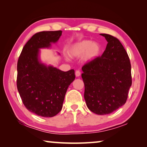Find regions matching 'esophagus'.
I'll return each mask as SVG.
<instances>
[{
    "label": "esophagus",
    "mask_w": 147,
    "mask_h": 147,
    "mask_svg": "<svg viewBox=\"0 0 147 147\" xmlns=\"http://www.w3.org/2000/svg\"><path fill=\"white\" fill-rule=\"evenodd\" d=\"M80 74H81V73H80V71L79 70H77V71H76V72H75V75H76V76H80Z\"/></svg>",
    "instance_id": "34e87169"
}]
</instances>
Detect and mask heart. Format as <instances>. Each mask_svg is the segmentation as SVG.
<instances>
[{"instance_id": "obj_1", "label": "heart", "mask_w": 147, "mask_h": 147, "mask_svg": "<svg viewBox=\"0 0 147 147\" xmlns=\"http://www.w3.org/2000/svg\"><path fill=\"white\" fill-rule=\"evenodd\" d=\"M100 51V46L97 43L84 40L71 46L69 50V54L73 58L84 56L86 60H91L98 56Z\"/></svg>"}]
</instances>
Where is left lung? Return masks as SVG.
Segmentation results:
<instances>
[{
	"instance_id": "1",
	"label": "left lung",
	"mask_w": 147,
	"mask_h": 147,
	"mask_svg": "<svg viewBox=\"0 0 147 147\" xmlns=\"http://www.w3.org/2000/svg\"><path fill=\"white\" fill-rule=\"evenodd\" d=\"M108 41L106 50L84 65L82 78L88 108L98 115H106L126 103L131 86V63L119 39L101 34Z\"/></svg>"
}]
</instances>
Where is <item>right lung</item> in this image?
<instances>
[{
    "mask_svg": "<svg viewBox=\"0 0 147 147\" xmlns=\"http://www.w3.org/2000/svg\"><path fill=\"white\" fill-rule=\"evenodd\" d=\"M62 32L35 34L24 46L17 61V87L28 110L44 117L57 115L62 108L69 86L75 78L73 69L61 71L39 62V49L55 43Z\"/></svg>",
    "mask_w": 147,
    "mask_h": 147,
    "instance_id": "add662e5",
    "label": "right lung"
}]
</instances>
